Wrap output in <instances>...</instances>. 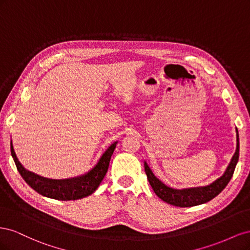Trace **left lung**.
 I'll return each instance as SVG.
<instances>
[{"instance_id": "1", "label": "left lung", "mask_w": 250, "mask_h": 250, "mask_svg": "<svg viewBox=\"0 0 250 250\" xmlns=\"http://www.w3.org/2000/svg\"><path fill=\"white\" fill-rule=\"evenodd\" d=\"M236 152L232 155L228 168H226L222 176H220L218 179H216L213 183L206 187L183 188V190H176V188H170L168 186H166L163 181H161L154 175L152 170H151L148 166L147 162L144 163L149 184L152 187L154 193L157 195V197H160L163 201L171 204V206H175L178 208H191L195 206H199V204L206 203L215 198L217 195H219L224 190V188L229 183L239 161L240 143L238 129H236Z\"/></svg>"}]
</instances>
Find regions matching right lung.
Instances as JSON below:
<instances>
[{"instance_id":"obj_1","label":"right lung","mask_w":250,"mask_h":250,"mask_svg":"<svg viewBox=\"0 0 250 250\" xmlns=\"http://www.w3.org/2000/svg\"><path fill=\"white\" fill-rule=\"evenodd\" d=\"M117 144L118 142L111 144L101 155L97 164L85 174L74 178L58 180L42 177L22 167L14 152L12 141H10V150L18 171L29 187H31L35 192L43 197L60 201H70L87 197L97 190L108 170L110 157L116 149Z\"/></svg>"}]
</instances>
